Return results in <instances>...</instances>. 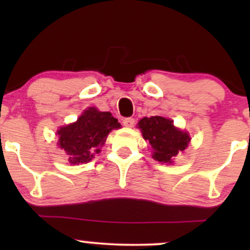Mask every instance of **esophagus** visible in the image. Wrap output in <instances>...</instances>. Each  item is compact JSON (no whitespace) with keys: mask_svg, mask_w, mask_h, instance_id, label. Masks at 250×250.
<instances>
[{"mask_svg":"<svg viewBox=\"0 0 250 250\" xmlns=\"http://www.w3.org/2000/svg\"><path fill=\"white\" fill-rule=\"evenodd\" d=\"M134 125H135V120L133 117H125V119L123 120V125H125V127L131 128L134 127Z\"/></svg>","mask_w":250,"mask_h":250,"instance_id":"34e87169","label":"esophagus"}]
</instances>
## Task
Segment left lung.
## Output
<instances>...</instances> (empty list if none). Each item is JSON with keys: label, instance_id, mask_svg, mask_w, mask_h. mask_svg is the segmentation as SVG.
Returning <instances> with one entry per match:
<instances>
[{"label": "left lung", "instance_id": "1", "mask_svg": "<svg viewBox=\"0 0 250 250\" xmlns=\"http://www.w3.org/2000/svg\"><path fill=\"white\" fill-rule=\"evenodd\" d=\"M142 136L153 148V159L162 163H173L177 154L185 150L190 136L174 125V121L162 116L143 117L139 121Z\"/></svg>", "mask_w": 250, "mask_h": 250}]
</instances>
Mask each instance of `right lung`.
I'll list each match as a JSON object with an SVG mask.
<instances>
[{
  "label": "right lung",
  "mask_w": 250,
  "mask_h": 250,
  "mask_svg": "<svg viewBox=\"0 0 250 250\" xmlns=\"http://www.w3.org/2000/svg\"><path fill=\"white\" fill-rule=\"evenodd\" d=\"M119 128H121V125L109 111H100L89 107L76 122L57 130V145L68 155L70 165L87 163L94 159V155L101 151L108 134Z\"/></svg>",
  "instance_id": "obj_1"
}]
</instances>
